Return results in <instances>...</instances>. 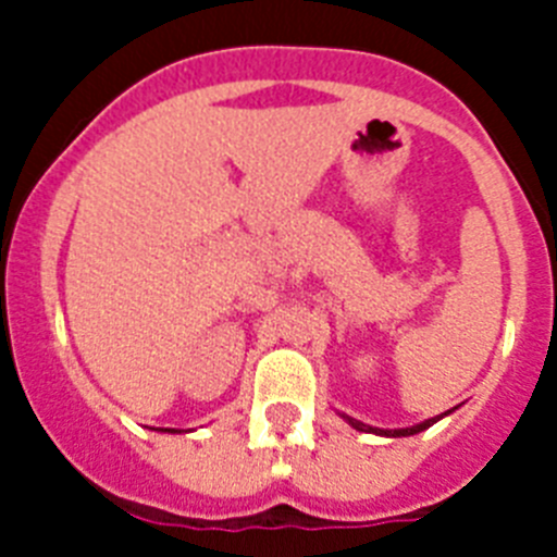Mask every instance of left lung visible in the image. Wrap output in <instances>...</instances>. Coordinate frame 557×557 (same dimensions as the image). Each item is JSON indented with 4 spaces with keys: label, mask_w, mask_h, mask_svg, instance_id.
Returning a JSON list of instances; mask_svg holds the SVG:
<instances>
[{
    "label": "left lung",
    "mask_w": 557,
    "mask_h": 557,
    "mask_svg": "<svg viewBox=\"0 0 557 557\" xmlns=\"http://www.w3.org/2000/svg\"><path fill=\"white\" fill-rule=\"evenodd\" d=\"M451 410H446L444 416H449ZM339 416L346 418L348 424L354 426V430L357 432H373V435H382V437H410V435H418V432H424V430H430L432 424H437V421H441V418L444 416H435V418H426V421H421V424H416V426H405V430H379V426H371V424H362V421H357V418H351V416H346V412H339Z\"/></svg>",
    "instance_id": "obj_1"
}]
</instances>
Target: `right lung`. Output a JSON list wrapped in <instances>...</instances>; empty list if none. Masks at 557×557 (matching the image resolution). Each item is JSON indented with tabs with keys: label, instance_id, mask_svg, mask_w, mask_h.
<instances>
[{
	"label": "right lung",
	"instance_id": "1",
	"mask_svg": "<svg viewBox=\"0 0 557 557\" xmlns=\"http://www.w3.org/2000/svg\"><path fill=\"white\" fill-rule=\"evenodd\" d=\"M161 432H178V430H161Z\"/></svg>",
	"mask_w": 557,
	"mask_h": 557
}]
</instances>
